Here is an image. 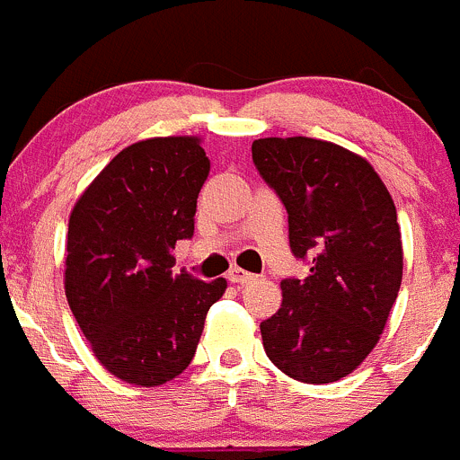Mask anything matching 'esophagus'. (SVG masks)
<instances>
[{"label": "esophagus", "mask_w": 460, "mask_h": 460, "mask_svg": "<svg viewBox=\"0 0 460 460\" xmlns=\"http://www.w3.org/2000/svg\"><path fill=\"white\" fill-rule=\"evenodd\" d=\"M228 281H232V284H250V281H254V275L252 272L243 270V268L232 266L228 270Z\"/></svg>", "instance_id": "34e87169"}]
</instances>
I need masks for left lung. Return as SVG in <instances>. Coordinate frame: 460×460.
Masks as SVG:
<instances>
[{"label":"left lung","instance_id":"8db88e82","mask_svg":"<svg viewBox=\"0 0 460 460\" xmlns=\"http://www.w3.org/2000/svg\"><path fill=\"white\" fill-rule=\"evenodd\" d=\"M252 161L288 212V241L311 259L306 279L281 281V306L261 322L272 365L326 385L362 365L383 335L402 281L394 199L374 167L329 140L259 138Z\"/></svg>","mask_w":460,"mask_h":460}]
</instances>
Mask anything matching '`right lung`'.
Returning a JSON list of instances; mask_svg holds the SVG:
<instances>
[{"label": "right lung", "mask_w": 460, "mask_h": 460, "mask_svg": "<svg viewBox=\"0 0 460 460\" xmlns=\"http://www.w3.org/2000/svg\"><path fill=\"white\" fill-rule=\"evenodd\" d=\"M210 161L197 136L129 145L77 199L65 290L100 365L122 383L158 386L188 369L226 279L174 275L176 241L194 234Z\"/></svg>", "instance_id": "1"}]
</instances>
